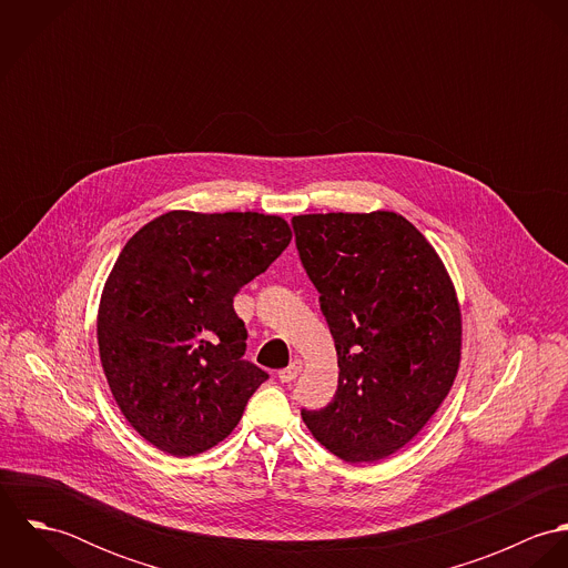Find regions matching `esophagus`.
Instances as JSON below:
<instances>
[{"label": "esophagus", "instance_id": "obj_1", "mask_svg": "<svg viewBox=\"0 0 568 568\" xmlns=\"http://www.w3.org/2000/svg\"><path fill=\"white\" fill-rule=\"evenodd\" d=\"M300 372H302V361H293L288 367H284V369L277 372V378H280L282 383H293V381L300 376Z\"/></svg>", "mask_w": 568, "mask_h": 568}]
</instances>
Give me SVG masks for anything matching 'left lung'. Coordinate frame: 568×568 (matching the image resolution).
Instances as JSON below:
<instances>
[{
  "label": "left lung",
  "mask_w": 568,
  "mask_h": 568,
  "mask_svg": "<svg viewBox=\"0 0 568 568\" xmlns=\"http://www.w3.org/2000/svg\"><path fill=\"white\" fill-rule=\"evenodd\" d=\"M302 266L338 356V387L311 433L345 462H378L410 442L448 396L462 313L426 239L394 212L293 221Z\"/></svg>",
  "instance_id": "8db88e82"
}]
</instances>
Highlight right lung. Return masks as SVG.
Instances as JSON below:
<instances>
[{"instance_id": "add662e5", "label": "right lung", "mask_w": 568, "mask_h": 568, "mask_svg": "<svg viewBox=\"0 0 568 568\" xmlns=\"http://www.w3.org/2000/svg\"><path fill=\"white\" fill-rule=\"evenodd\" d=\"M288 243L280 216L168 212L118 255L98 311L100 361L124 417L163 453L223 442L268 378L243 358L234 297Z\"/></svg>"}]
</instances>
